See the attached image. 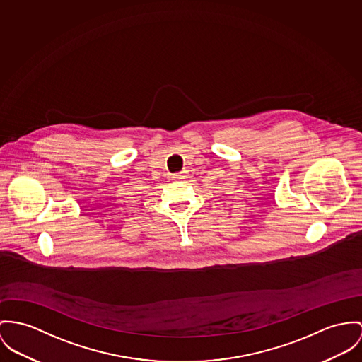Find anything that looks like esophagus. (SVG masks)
I'll return each mask as SVG.
<instances>
[{"instance_id":"34e87169","label":"esophagus","mask_w":362,"mask_h":362,"mask_svg":"<svg viewBox=\"0 0 362 362\" xmlns=\"http://www.w3.org/2000/svg\"><path fill=\"white\" fill-rule=\"evenodd\" d=\"M183 177H185V172H177V173H172L170 175V180H173V182H179Z\"/></svg>"}]
</instances>
